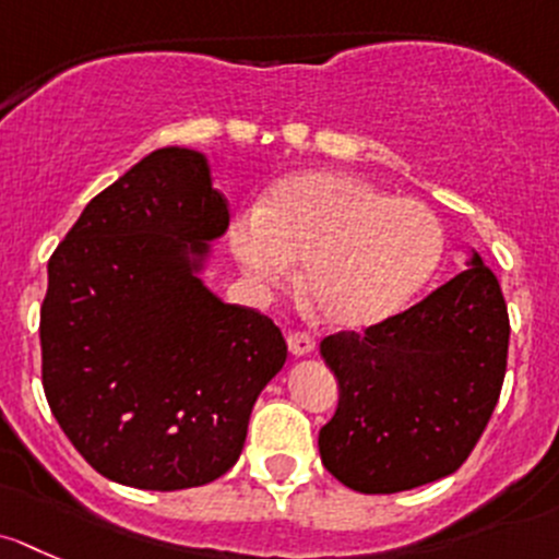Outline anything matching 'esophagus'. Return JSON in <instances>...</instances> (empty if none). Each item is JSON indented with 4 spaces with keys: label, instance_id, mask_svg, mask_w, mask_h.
<instances>
[{
    "label": "esophagus",
    "instance_id": "esophagus-1",
    "mask_svg": "<svg viewBox=\"0 0 559 559\" xmlns=\"http://www.w3.org/2000/svg\"><path fill=\"white\" fill-rule=\"evenodd\" d=\"M287 347H290L293 355H309L314 349V336L309 331H290L287 333Z\"/></svg>",
    "mask_w": 559,
    "mask_h": 559
}]
</instances>
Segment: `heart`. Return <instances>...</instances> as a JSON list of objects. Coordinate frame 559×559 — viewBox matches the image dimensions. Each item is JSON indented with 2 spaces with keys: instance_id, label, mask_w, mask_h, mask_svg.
<instances>
[{
  "instance_id": "obj_1",
  "label": "heart",
  "mask_w": 559,
  "mask_h": 559,
  "mask_svg": "<svg viewBox=\"0 0 559 559\" xmlns=\"http://www.w3.org/2000/svg\"><path fill=\"white\" fill-rule=\"evenodd\" d=\"M239 266L285 285L304 261V293L331 325L388 320L419 293L444 255V228L417 199H393L364 177L298 171L231 226Z\"/></svg>"
}]
</instances>
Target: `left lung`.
Listing matches in <instances>:
<instances>
[{"mask_svg":"<svg viewBox=\"0 0 559 559\" xmlns=\"http://www.w3.org/2000/svg\"><path fill=\"white\" fill-rule=\"evenodd\" d=\"M509 331L498 280L474 255L471 269L404 312L322 338L338 382L318 441L328 474L366 495L454 474L500 399Z\"/></svg>","mask_w":559,"mask_h":559,"instance_id":"left-lung-1","label":"left lung"}]
</instances>
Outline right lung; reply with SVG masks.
Masks as SVG:
<instances>
[{"label": "right lung", "mask_w": 559, "mask_h": 559, "mask_svg": "<svg viewBox=\"0 0 559 559\" xmlns=\"http://www.w3.org/2000/svg\"><path fill=\"white\" fill-rule=\"evenodd\" d=\"M226 226L204 155L160 147L94 195L50 255L45 399L118 485L169 492L226 474L285 364L274 320L221 301L195 274Z\"/></svg>", "instance_id": "1"}]
</instances>
